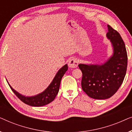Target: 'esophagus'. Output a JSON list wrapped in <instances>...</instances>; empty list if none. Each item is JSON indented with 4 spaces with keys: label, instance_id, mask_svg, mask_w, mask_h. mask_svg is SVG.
Instances as JSON below:
<instances>
[{
    "label": "esophagus",
    "instance_id": "34e87169",
    "mask_svg": "<svg viewBox=\"0 0 132 132\" xmlns=\"http://www.w3.org/2000/svg\"><path fill=\"white\" fill-rule=\"evenodd\" d=\"M78 61L76 59L71 58L70 59L69 62H68V66L70 68H76L78 66Z\"/></svg>",
    "mask_w": 132,
    "mask_h": 132
}]
</instances>
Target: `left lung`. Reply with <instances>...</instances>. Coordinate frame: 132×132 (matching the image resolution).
I'll use <instances>...</instances> for the list:
<instances>
[{
  "mask_svg": "<svg viewBox=\"0 0 132 132\" xmlns=\"http://www.w3.org/2000/svg\"><path fill=\"white\" fill-rule=\"evenodd\" d=\"M108 39L111 41L113 54L103 64H79L82 72L81 85L91 98L104 100L111 97L123 82L127 66V51L121 37L108 25Z\"/></svg>",
  "mask_w": 132,
  "mask_h": 132,
  "instance_id": "1",
  "label": "left lung"
}]
</instances>
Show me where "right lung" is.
<instances>
[{
	"label": "right lung",
	"instance_id": "1",
	"mask_svg": "<svg viewBox=\"0 0 132 132\" xmlns=\"http://www.w3.org/2000/svg\"><path fill=\"white\" fill-rule=\"evenodd\" d=\"M67 70L68 65L67 64H65L58 70L53 80L52 81V82L50 83L48 87L42 93L34 95V96L29 97L21 94L11 87V86L9 84L8 81H7V82H8L9 86H10L11 89L16 95V96L21 101H22L23 103L31 106L39 107V106L46 105V104L50 103L52 101L54 100L59 92L61 79H62L64 74L65 73V72L67 71Z\"/></svg>",
	"mask_w": 132,
	"mask_h": 132
}]
</instances>
